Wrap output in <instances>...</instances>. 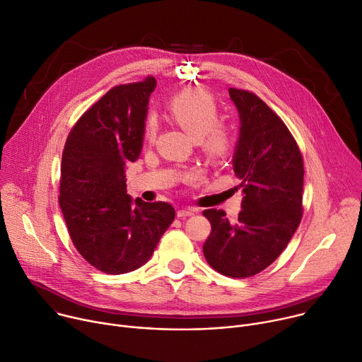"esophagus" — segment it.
I'll list each match as a JSON object with an SVG mask.
<instances>
[{
  "instance_id": "34e87169",
  "label": "esophagus",
  "mask_w": 362,
  "mask_h": 362,
  "mask_svg": "<svg viewBox=\"0 0 362 362\" xmlns=\"http://www.w3.org/2000/svg\"><path fill=\"white\" fill-rule=\"evenodd\" d=\"M194 209H192V208H187V209H179L177 212H176V215H177V218H187V216H192V215H194Z\"/></svg>"
}]
</instances>
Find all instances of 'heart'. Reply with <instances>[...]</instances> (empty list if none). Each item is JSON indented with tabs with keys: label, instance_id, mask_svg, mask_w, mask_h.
Returning a JSON list of instances; mask_svg holds the SVG:
<instances>
[{
	"label": "heart",
	"instance_id": "b5f03b06",
	"mask_svg": "<svg viewBox=\"0 0 362 362\" xmlns=\"http://www.w3.org/2000/svg\"><path fill=\"white\" fill-rule=\"evenodd\" d=\"M170 117L196 140L211 163L221 161L231 148L228 131L221 127L219 110L214 98L201 89H192L175 96L169 104ZM157 124L148 117L144 124V139L151 141Z\"/></svg>",
	"mask_w": 362,
	"mask_h": 362
}]
</instances>
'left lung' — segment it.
Returning a JSON list of instances; mask_svg holds the SVG:
<instances>
[{"mask_svg":"<svg viewBox=\"0 0 362 362\" xmlns=\"http://www.w3.org/2000/svg\"><path fill=\"white\" fill-rule=\"evenodd\" d=\"M229 96L241 122L233 164L243 209L235 223L221 209L204 211L212 226L204 255L218 273L244 279L267 269L298 229L305 169L298 143L264 101L235 88Z\"/></svg>","mask_w":362,"mask_h":362,"instance_id":"1","label":"left lung"}]
</instances>
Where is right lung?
<instances>
[{"label": "right lung", "mask_w": 362, "mask_h": 362, "mask_svg": "<svg viewBox=\"0 0 362 362\" xmlns=\"http://www.w3.org/2000/svg\"><path fill=\"white\" fill-rule=\"evenodd\" d=\"M156 83L147 76L110 89L74 125L62 154L59 205L71 240L107 274L146 264L175 219L172 205L127 194L125 164L140 157Z\"/></svg>", "instance_id": "obj_1"}]
</instances>
